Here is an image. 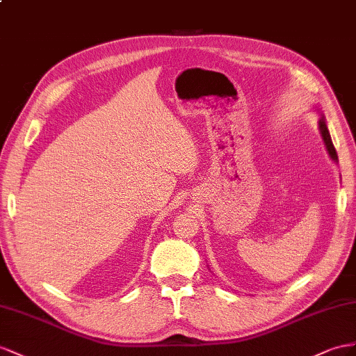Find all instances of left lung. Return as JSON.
<instances>
[{
  "mask_svg": "<svg viewBox=\"0 0 356 356\" xmlns=\"http://www.w3.org/2000/svg\"><path fill=\"white\" fill-rule=\"evenodd\" d=\"M321 132H322V136H323V140H325L326 149H327V152H330V154H331V158L334 161H339V156H337V152H335V147H334L332 140H331V135H330V132H327V127H326V123H325L323 118L321 120Z\"/></svg>",
  "mask_w": 356,
  "mask_h": 356,
  "instance_id": "8db88e82",
  "label": "left lung"
}]
</instances>
